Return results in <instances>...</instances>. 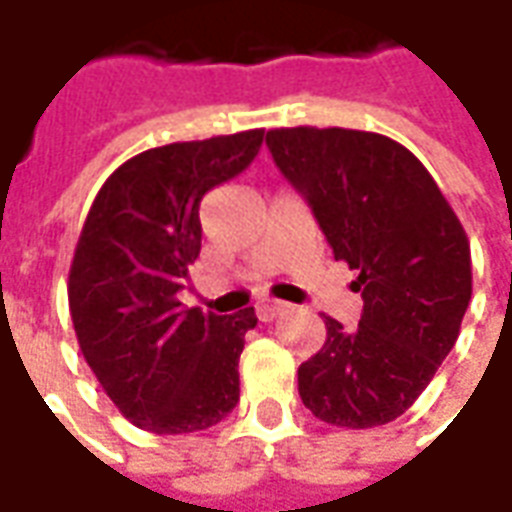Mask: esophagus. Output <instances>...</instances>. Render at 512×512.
<instances>
[{"instance_id":"obj_1","label":"esophagus","mask_w":512,"mask_h":512,"mask_svg":"<svg viewBox=\"0 0 512 512\" xmlns=\"http://www.w3.org/2000/svg\"><path fill=\"white\" fill-rule=\"evenodd\" d=\"M285 310H288L285 301H260V304H257V318L268 323L274 321V318H279Z\"/></svg>"}]
</instances>
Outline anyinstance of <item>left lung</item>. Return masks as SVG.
Segmentation results:
<instances>
[{"label":"left lung","instance_id":"obj_1","mask_svg":"<svg viewBox=\"0 0 512 512\" xmlns=\"http://www.w3.org/2000/svg\"><path fill=\"white\" fill-rule=\"evenodd\" d=\"M266 145L365 301L354 332L323 315L326 343L299 367L301 403L334 428L386 425L458 340L472 299L466 230L422 161L389 136L299 126L268 131Z\"/></svg>","mask_w":512,"mask_h":512}]
</instances>
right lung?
Returning a JSON list of instances; mask_svg holds the SVG:
<instances>
[{
    "instance_id": "obj_1",
    "label": "right lung",
    "mask_w": 512,
    "mask_h": 512,
    "mask_svg": "<svg viewBox=\"0 0 512 512\" xmlns=\"http://www.w3.org/2000/svg\"><path fill=\"white\" fill-rule=\"evenodd\" d=\"M263 128L153 147L106 178L84 219L68 304L87 365L136 428L178 436L238 403L255 307L186 310L178 290L202 246L200 202L255 161Z\"/></svg>"
}]
</instances>
